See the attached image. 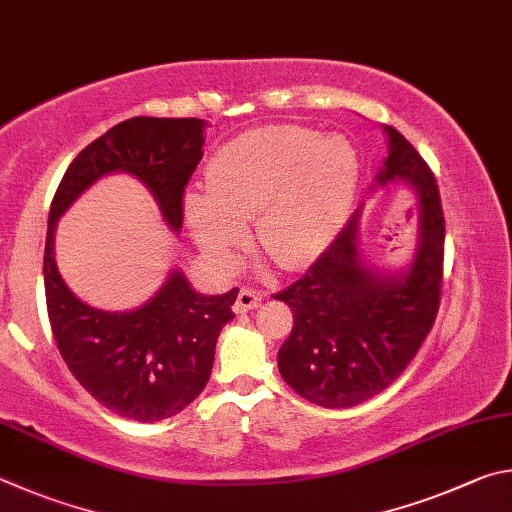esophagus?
I'll use <instances>...</instances> for the list:
<instances>
[{
    "label": "esophagus",
    "instance_id": "1",
    "mask_svg": "<svg viewBox=\"0 0 512 512\" xmlns=\"http://www.w3.org/2000/svg\"><path fill=\"white\" fill-rule=\"evenodd\" d=\"M263 303V294L254 290V288H242L238 292V299L236 303H233V310L238 312V315H242V312H249V310H256L258 306Z\"/></svg>",
    "mask_w": 512,
    "mask_h": 512
}]
</instances>
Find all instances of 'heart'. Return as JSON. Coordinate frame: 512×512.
Masks as SVG:
<instances>
[{
    "label": "heart",
    "instance_id": "obj_1",
    "mask_svg": "<svg viewBox=\"0 0 512 512\" xmlns=\"http://www.w3.org/2000/svg\"><path fill=\"white\" fill-rule=\"evenodd\" d=\"M357 177L344 137L301 125H263L238 134L206 166V193L184 197L193 238L215 263L233 265L254 218V245L281 270L297 272L333 242Z\"/></svg>",
    "mask_w": 512,
    "mask_h": 512
}]
</instances>
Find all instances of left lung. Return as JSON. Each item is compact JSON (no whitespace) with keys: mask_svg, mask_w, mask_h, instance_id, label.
<instances>
[{"mask_svg":"<svg viewBox=\"0 0 512 512\" xmlns=\"http://www.w3.org/2000/svg\"><path fill=\"white\" fill-rule=\"evenodd\" d=\"M378 186L407 179L418 195V251L405 274L384 276L357 254V211L317 263L274 294L294 315L279 351L283 380L312 405L348 409L378 396L414 360L441 306L445 218L427 161L396 128Z\"/></svg>","mask_w":512,"mask_h":512,"instance_id":"8db88e82","label":"left lung"}]
</instances>
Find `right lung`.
<instances>
[{"label":"right lung","instance_id":"add662e5","mask_svg":"<svg viewBox=\"0 0 512 512\" xmlns=\"http://www.w3.org/2000/svg\"><path fill=\"white\" fill-rule=\"evenodd\" d=\"M204 121L134 116L107 130L71 161L53 195L44 245V294L62 360L89 396L139 423L170 418L211 378L215 342L236 317L238 288L209 297L173 272L155 297L132 312L89 308L74 297L53 258L62 213L96 179L116 170L150 188L170 229L184 222V188L202 159Z\"/></svg>","mask_w":512,"mask_h":512}]
</instances>
